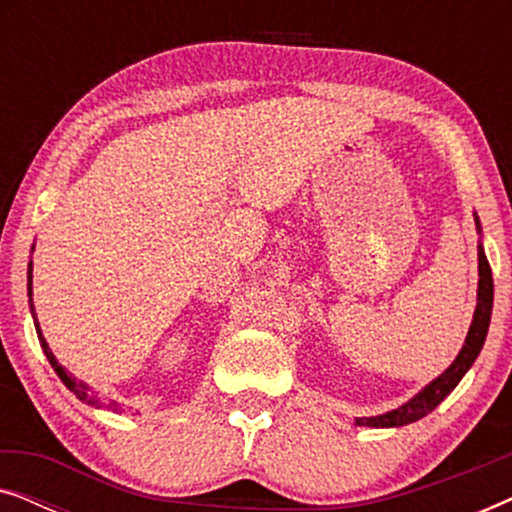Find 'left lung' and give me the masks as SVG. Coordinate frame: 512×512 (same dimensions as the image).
<instances>
[{
  "label": "left lung",
  "mask_w": 512,
  "mask_h": 512,
  "mask_svg": "<svg viewBox=\"0 0 512 512\" xmlns=\"http://www.w3.org/2000/svg\"><path fill=\"white\" fill-rule=\"evenodd\" d=\"M475 228L480 233V219L475 214ZM478 305H475V314L471 321V328H468L466 342L457 354V359L452 361V366L445 370L443 375H438L436 380L419 391L415 398H410L408 403H403L401 408L384 412V415L377 417H359L356 419V426H373V429H391V426H405L417 422L433 412L445 401V396H450V391L461 382V377L468 373V368L473 366V361L478 359L482 345H485L487 331H489V319H492V305H494V279H492V268H489V261L485 256V249L478 244Z\"/></svg>",
  "instance_id": "1"
}]
</instances>
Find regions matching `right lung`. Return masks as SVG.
<instances>
[{"instance_id":"obj_1","label":"right lung","mask_w":512,"mask_h":512,"mask_svg":"<svg viewBox=\"0 0 512 512\" xmlns=\"http://www.w3.org/2000/svg\"><path fill=\"white\" fill-rule=\"evenodd\" d=\"M34 249V247H32ZM27 296H30V310H32V319H34V326H37V335H39V342H41V349H44V354H46V359H48V363H51L53 366V370L55 373H58V377L62 382H65V387L72 391V394L79 398V401H83V403H88V405H93V408H107V410H114V412H118L121 408H118V403L116 401H111V403H104L100 396L95 394L93 389L88 387L86 382H81V380H76V377L72 375V373H67L65 370V366H60L58 363V359H55L53 356V352H51V347H48V342H46V338L44 335H41V328H39V321H37V314H34V305H32V261H30V265H27Z\"/></svg>"}]
</instances>
